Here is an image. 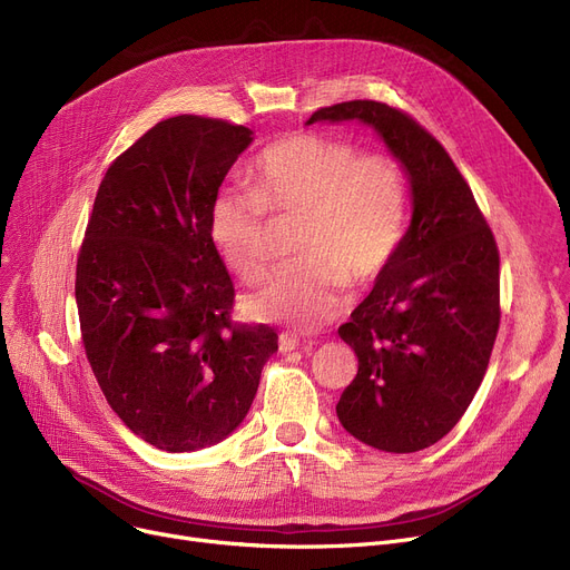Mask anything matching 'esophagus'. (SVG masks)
<instances>
[{"label": "esophagus", "instance_id": "esophagus-1", "mask_svg": "<svg viewBox=\"0 0 570 570\" xmlns=\"http://www.w3.org/2000/svg\"><path fill=\"white\" fill-rule=\"evenodd\" d=\"M297 344H301V342H297V337H293V335H288V333H282V335H279V351H282V353L295 351Z\"/></svg>", "mask_w": 570, "mask_h": 570}]
</instances>
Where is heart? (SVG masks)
Listing matches in <instances>:
<instances>
[{"label":"heart","instance_id":"b5f03b06","mask_svg":"<svg viewBox=\"0 0 570 570\" xmlns=\"http://www.w3.org/2000/svg\"><path fill=\"white\" fill-rule=\"evenodd\" d=\"M252 189L224 187L209 205V239L245 282L267 267L265 213L297 219L293 256L245 301L256 321L316 327L331 321L344 286L365 291L393 265L409 228V177L393 153L301 131L263 147Z\"/></svg>","mask_w":570,"mask_h":570}]
</instances>
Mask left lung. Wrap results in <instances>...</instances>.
<instances>
[{"mask_svg":"<svg viewBox=\"0 0 570 570\" xmlns=\"http://www.w3.org/2000/svg\"><path fill=\"white\" fill-rule=\"evenodd\" d=\"M361 119L411 179L404 243L372 293L340 325L357 374L337 402L348 434L385 453H415L451 432L488 372L499 333V249L445 147L387 104L318 108L307 125Z\"/></svg>","mask_w":570,"mask_h":570,"instance_id":"left-lung-1","label":"left lung"}]
</instances>
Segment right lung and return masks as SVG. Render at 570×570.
Instances as JSON below:
<instances>
[{
    "label": "right lung",
    "mask_w": 570,
    "mask_h": 570,
    "mask_svg": "<svg viewBox=\"0 0 570 570\" xmlns=\"http://www.w3.org/2000/svg\"><path fill=\"white\" fill-rule=\"evenodd\" d=\"M252 129L177 115L106 170L76 265L85 355L122 423L159 451L226 439L254 402L277 333L233 323L235 288L209 205Z\"/></svg>",
    "instance_id": "1"
}]
</instances>
